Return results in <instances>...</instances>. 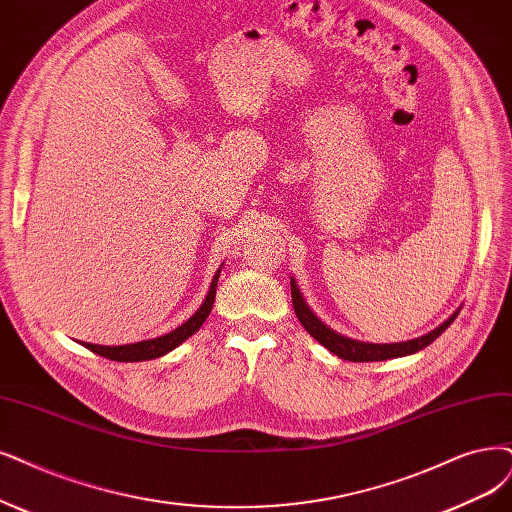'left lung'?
<instances>
[{"label":"left lung","mask_w":512,"mask_h":512,"mask_svg":"<svg viewBox=\"0 0 512 512\" xmlns=\"http://www.w3.org/2000/svg\"><path fill=\"white\" fill-rule=\"evenodd\" d=\"M291 297H293V308H295L299 323L304 325V329L316 339V342L323 344L327 350H331L339 358H344V361H352V363L388 361V358L420 352L422 348L430 346L434 339H437L458 316V312H453L443 325H439L428 335H422L418 339H409V342H401V344H365V342H356V339L339 335V333L331 331L329 327L320 323V320L312 314V310L306 306V301H304V297H301L293 278H291Z\"/></svg>","instance_id":"left-lung-1"}]
</instances>
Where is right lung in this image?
Segmentation results:
<instances>
[{
  "label": "right lung",
  "mask_w": 512,
  "mask_h": 512,
  "mask_svg": "<svg viewBox=\"0 0 512 512\" xmlns=\"http://www.w3.org/2000/svg\"><path fill=\"white\" fill-rule=\"evenodd\" d=\"M219 274H221V270H217V274L211 282V289H208L204 304L198 308V312L192 318H187L185 323L181 327H177L175 331H170L156 339H147V342L126 344V346H97V344H82V346L94 354H101V356L109 358V361H118V363H139V361H151V358L164 356L166 352L175 350L179 344H183L187 337H192L202 327L208 314H211L215 293H217Z\"/></svg>",
  "instance_id": "obj_1"
}]
</instances>
